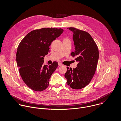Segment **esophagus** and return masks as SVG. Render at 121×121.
<instances>
[{
  "label": "esophagus",
  "mask_w": 121,
  "mask_h": 121,
  "mask_svg": "<svg viewBox=\"0 0 121 121\" xmlns=\"http://www.w3.org/2000/svg\"><path fill=\"white\" fill-rule=\"evenodd\" d=\"M58 65H59V66H62V64L61 62H58Z\"/></svg>",
  "instance_id": "1"
}]
</instances>
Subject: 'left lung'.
I'll use <instances>...</instances> for the list:
<instances>
[{
  "label": "left lung",
  "mask_w": 121,
  "mask_h": 121,
  "mask_svg": "<svg viewBox=\"0 0 121 121\" xmlns=\"http://www.w3.org/2000/svg\"><path fill=\"white\" fill-rule=\"evenodd\" d=\"M73 32L75 45L71 55L78 61L77 67H67L65 74L67 84L70 87L80 89L86 86L92 79L97 67L99 52L97 45L89 34L74 27L68 28Z\"/></svg>",
  "instance_id": "left-lung-1"
}]
</instances>
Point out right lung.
<instances>
[{
  "label": "right lung",
  "mask_w": 121,
  "mask_h": 121,
  "mask_svg": "<svg viewBox=\"0 0 121 121\" xmlns=\"http://www.w3.org/2000/svg\"><path fill=\"white\" fill-rule=\"evenodd\" d=\"M64 31L61 28H43L28 33L20 43L16 60L21 77L31 89L42 91L49 85L50 78L58 66L43 65L44 57L48 54L49 46Z\"/></svg>",
  "instance_id": "right-lung-1"
}]
</instances>
